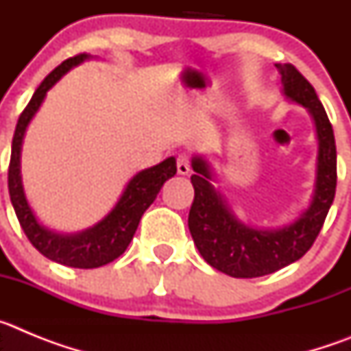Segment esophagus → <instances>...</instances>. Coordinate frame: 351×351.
Segmentation results:
<instances>
[{"label": "esophagus", "instance_id": "obj_1", "mask_svg": "<svg viewBox=\"0 0 351 351\" xmlns=\"http://www.w3.org/2000/svg\"><path fill=\"white\" fill-rule=\"evenodd\" d=\"M191 170V165H190V156L186 153H181L178 156V172L181 173V176H188Z\"/></svg>", "mask_w": 351, "mask_h": 351}]
</instances>
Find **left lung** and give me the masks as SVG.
<instances>
[{"label": "left lung", "mask_w": 351, "mask_h": 351, "mask_svg": "<svg viewBox=\"0 0 351 351\" xmlns=\"http://www.w3.org/2000/svg\"><path fill=\"white\" fill-rule=\"evenodd\" d=\"M276 66L285 96L308 108L315 121L318 137L315 193L308 209L290 225L276 230L253 228L239 221L219 191L214 190L209 163L202 156L193 158L195 198L188 216L191 237L210 267L232 278H260L302 258L320 234L336 195V141L324 105L293 64Z\"/></svg>", "instance_id": "8db88e82"}]
</instances>
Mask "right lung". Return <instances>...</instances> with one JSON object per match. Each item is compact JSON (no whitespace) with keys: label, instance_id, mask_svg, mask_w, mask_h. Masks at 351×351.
<instances>
[{"label":"right lung","instance_id":"right-lung-1","mask_svg":"<svg viewBox=\"0 0 351 351\" xmlns=\"http://www.w3.org/2000/svg\"><path fill=\"white\" fill-rule=\"evenodd\" d=\"M89 58H91L89 54H77L73 58H68L43 79V82L40 84L17 121L14 141H12L10 167H8V193H10L12 206H14L19 223L23 226L26 237L29 239V243L52 262L75 269L101 267V265H107V263L114 262L117 256L123 255L128 244L132 243L142 214L154 202L163 182L173 178L178 172L173 156L167 158L151 169L138 172L126 184L125 191L114 206V209L101 221H98L88 230L79 232V234H56V232L40 225L33 210H31L29 204H27L23 179H21V147H23L24 133H26L29 121L33 119V116L40 108L49 89L68 70L80 64L82 61L89 60Z\"/></svg>","mask_w":351,"mask_h":351}]
</instances>
